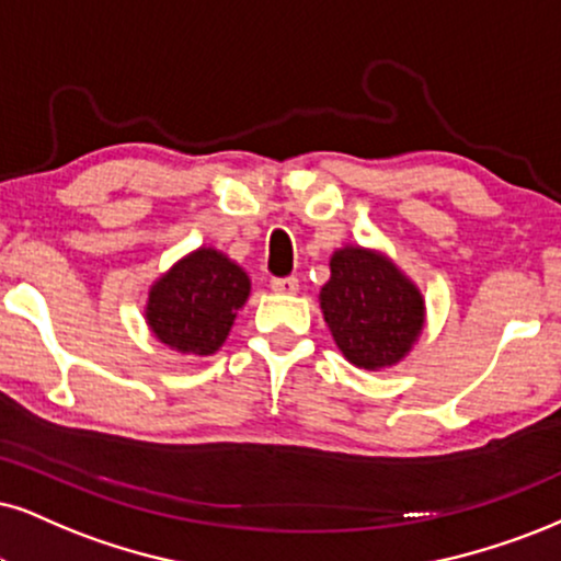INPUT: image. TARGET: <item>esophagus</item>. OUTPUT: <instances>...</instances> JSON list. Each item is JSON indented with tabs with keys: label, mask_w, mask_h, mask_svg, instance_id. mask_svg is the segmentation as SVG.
Segmentation results:
<instances>
[{
	"label": "esophagus",
	"mask_w": 561,
	"mask_h": 561,
	"mask_svg": "<svg viewBox=\"0 0 561 561\" xmlns=\"http://www.w3.org/2000/svg\"><path fill=\"white\" fill-rule=\"evenodd\" d=\"M270 288H273L275 294L291 296V294L299 291V280H296V278H273V280H270Z\"/></svg>",
	"instance_id": "34e87169"
}]
</instances>
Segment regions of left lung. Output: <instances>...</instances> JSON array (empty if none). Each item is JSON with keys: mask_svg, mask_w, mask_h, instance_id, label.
<instances>
[{"mask_svg": "<svg viewBox=\"0 0 561 561\" xmlns=\"http://www.w3.org/2000/svg\"><path fill=\"white\" fill-rule=\"evenodd\" d=\"M320 307L343 356L358 369H385L408 356L424 330V296L382 252L335 249Z\"/></svg>", "mask_w": 561, "mask_h": 561, "instance_id": "left-lung-1", "label": "left lung"}]
</instances>
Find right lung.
I'll use <instances>...</instances> for the list:
<instances>
[{
	"instance_id": "add662e5",
	"label": "right lung",
	"mask_w": 561,
	"mask_h": 561,
	"mask_svg": "<svg viewBox=\"0 0 561 561\" xmlns=\"http://www.w3.org/2000/svg\"><path fill=\"white\" fill-rule=\"evenodd\" d=\"M249 288V275L237 262L199 247L150 286L145 320L150 333L179 354L210 356L226 343Z\"/></svg>"
}]
</instances>
